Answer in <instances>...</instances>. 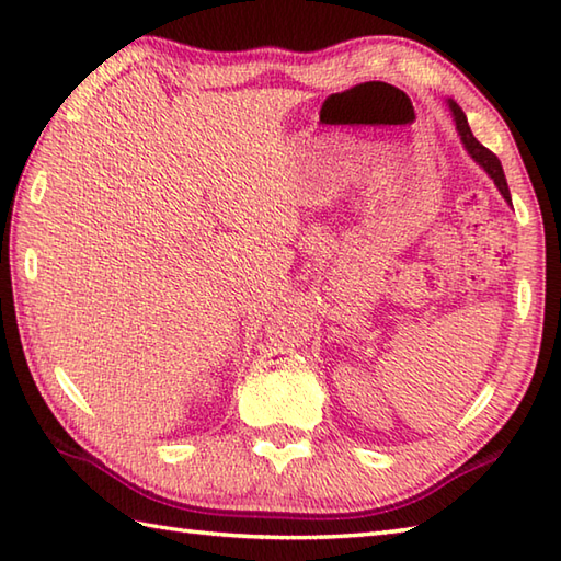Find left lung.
I'll return each instance as SVG.
<instances>
[{
	"label": "left lung",
	"mask_w": 561,
	"mask_h": 561,
	"mask_svg": "<svg viewBox=\"0 0 561 561\" xmlns=\"http://www.w3.org/2000/svg\"><path fill=\"white\" fill-rule=\"evenodd\" d=\"M448 108H450L453 121H456V129H458V135H460V141H462L465 151H468L470 159H472L474 163H478L480 169H484L486 175L492 178L499 193H502V197L511 205V193H508V185H506V175H504V169H502V161H499L490 149L482 147L480 141L474 139L472 129H470V125H468V117H465V113L460 111V105H458L456 101L448 99Z\"/></svg>",
	"instance_id": "8db88e82"
}]
</instances>
